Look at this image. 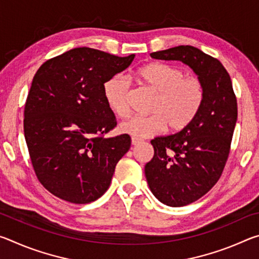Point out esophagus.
<instances>
[{
	"label": "esophagus",
	"instance_id": "esophagus-1",
	"mask_svg": "<svg viewBox=\"0 0 259 259\" xmlns=\"http://www.w3.org/2000/svg\"><path fill=\"white\" fill-rule=\"evenodd\" d=\"M140 143H142V139H138V138H136V137L131 138V144H133L134 146L135 145H138V144H140Z\"/></svg>",
	"mask_w": 259,
	"mask_h": 259
}]
</instances>
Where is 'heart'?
<instances>
[{
	"label": "heart",
	"mask_w": 259,
	"mask_h": 259,
	"mask_svg": "<svg viewBox=\"0 0 259 259\" xmlns=\"http://www.w3.org/2000/svg\"><path fill=\"white\" fill-rule=\"evenodd\" d=\"M134 76L140 84L156 94L152 115H134L122 121L121 133L138 138L151 137L168 128L178 133L187 128L202 107L205 96L203 82L186 76L183 68L165 63H151L136 69ZM130 83L123 75H114L104 83V97L108 107L119 116L129 113Z\"/></svg>",
	"instance_id": "obj_1"
}]
</instances>
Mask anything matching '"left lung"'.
Masks as SVG:
<instances>
[{"label":"left lung","mask_w":259,"mask_h":259,"mask_svg":"<svg viewBox=\"0 0 259 259\" xmlns=\"http://www.w3.org/2000/svg\"><path fill=\"white\" fill-rule=\"evenodd\" d=\"M151 57L183 61L205 89L202 107L187 128L151 140L154 156L145 165L155 198L169 207H183L199 200L221 178L229 159L238 104L225 67L198 48L179 46L152 52Z\"/></svg>","instance_id":"1"}]
</instances>
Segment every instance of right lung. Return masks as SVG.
<instances>
[{
	"mask_svg": "<svg viewBox=\"0 0 259 259\" xmlns=\"http://www.w3.org/2000/svg\"><path fill=\"white\" fill-rule=\"evenodd\" d=\"M134 58L75 48L47 60L35 73L24 134L38 182L57 198L84 204L108 190L131 138L125 134L104 138L116 126L104 83Z\"/></svg>",
	"mask_w": 259,
	"mask_h": 259,
	"instance_id": "obj_1",
	"label": "right lung"
}]
</instances>
